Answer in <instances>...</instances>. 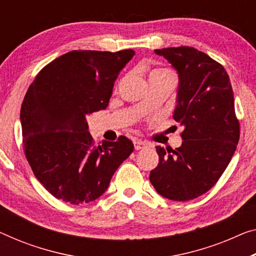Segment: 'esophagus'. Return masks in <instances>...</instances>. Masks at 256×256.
Returning a JSON list of instances; mask_svg holds the SVG:
<instances>
[{"label":"esophagus","mask_w":256,"mask_h":256,"mask_svg":"<svg viewBox=\"0 0 256 256\" xmlns=\"http://www.w3.org/2000/svg\"><path fill=\"white\" fill-rule=\"evenodd\" d=\"M134 148H135V150H142V148H148V143L140 140H134Z\"/></svg>","instance_id":"esophagus-1"}]
</instances>
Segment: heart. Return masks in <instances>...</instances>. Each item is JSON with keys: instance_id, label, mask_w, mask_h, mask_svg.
I'll return each instance as SVG.
<instances>
[{"instance_id": "1", "label": "heart", "mask_w": 256, "mask_h": 256, "mask_svg": "<svg viewBox=\"0 0 256 256\" xmlns=\"http://www.w3.org/2000/svg\"><path fill=\"white\" fill-rule=\"evenodd\" d=\"M150 76H172V73L167 68H156L150 73Z\"/></svg>"}]
</instances>
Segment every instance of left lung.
<instances>
[{"label": "left lung", "instance_id": "8db88e82", "mask_svg": "<svg viewBox=\"0 0 256 256\" xmlns=\"http://www.w3.org/2000/svg\"><path fill=\"white\" fill-rule=\"evenodd\" d=\"M178 73L175 121L184 126L182 145L156 146L159 164L152 186L164 198L186 202L215 186L229 164L240 136L234 92L223 66L192 46L156 49Z\"/></svg>", "mask_w": 256, "mask_h": 256}]
</instances>
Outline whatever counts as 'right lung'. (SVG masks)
<instances>
[{"label": "right lung", "mask_w": 256, "mask_h": 256, "mask_svg": "<svg viewBox=\"0 0 256 256\" xmlns=\"http://www.w3.org/2000/svg\"><path fill=\"white\" fill-rule=\"evenodd\" d=\"M132 49L73 50L46 65L24 97L22 146L35 178L54 198L78 205L108 190L118 167L132 154L126 136L94 144L86 116L106 108Z\"/></svg>", "instance_id": "add662e5"}]
</instances>
